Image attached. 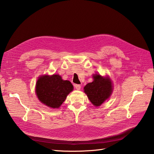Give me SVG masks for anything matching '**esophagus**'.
Returning <instances> with one entry per match:
<instances>
[{"instance_id":"esophagus-1","label":"esophagus","mask_w":154,"mask_h":154,"mask_svg":"<svg viewBox=\"0 0 154 154\" xmlns=\"http://www.w3.org/2000/svg\"><path fill=\"white\" fill-rule=\"evenodd\" d=\"M75 89L77 90H81V85H78V84L75 85Z\"/></svg>"}]
</instances>
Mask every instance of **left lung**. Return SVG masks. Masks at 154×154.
I'll use <instances>...</instances> for the list:
<instances>
[{
    "label": "left lung",
    "mask_w": 154,
    "mask_h": 154,
    "mask_svg": "<svg viewBox=\"0 0 154 154\" xmlns=\"http://www.w3.org/2000/svg\"><path fill=\"white\" fill-rule=\"evenodd\" d=\"M94 81L84 87V92L94 105L100 106L108 99L113 92V84L110 78L100 75H93Z\"/></svg>",
    "instance_id": "obj_1"
}]
</instances>
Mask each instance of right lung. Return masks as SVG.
I'll return each mask as SVG.
<instances>
[{
	"label": "right lung",
	"instance_id": "right-lung-1",
	"mask_svg": "<svg viewBox=\"0 0 154 154\" xmlns=\"http://www.w3.org/2000/svg\"><path fill=\"white\" fill-rule=\"evenodd\" d=\"M73 86L59 75H42L36 83V94L41 103L49 107L57 109L61 106Z\"/></svg>",
	"mask_w": 154,
	"mask_h": 154
}]
</instances>
